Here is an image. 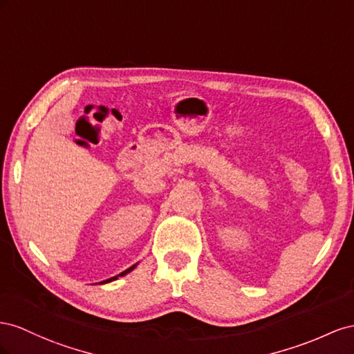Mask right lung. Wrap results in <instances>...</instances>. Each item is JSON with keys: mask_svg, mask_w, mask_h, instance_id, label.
Wrapping results in <instances>:
<instances>
[{"mask_svg": "<svg viewBox=\"0 0 354 354\" xmlns=\"http://www.w3.org/2000/svg\"><path fill=\"white\" fill-rule=\"evenodd\" d=\"M138 266V262H136V264L135 266H132V267H130V268H127V270H124L123 272H120V274H117V276H114V277H111V279H106V280H104V281H100V285H104V283H108V281H113V280H117L118 277H123V276H126L127 274V272H130V271H132L135 267Z\"/></svg>", "mask_w": 354, "mask_h": 354, "instance_id": "add662e5", "label": "right lung"}]
</instances>
